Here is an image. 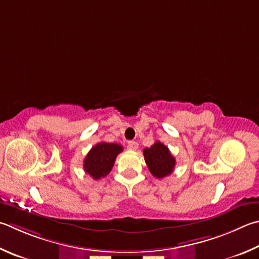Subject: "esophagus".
I'll use <instances>...</instances> for the list:
<instances>
[{
	"label": "esophagus",
	"mask_w": 259,
	"mask_h": 259,
	"mask_svg": "<svg viewBox=\"0 0 259 259\" xmlns=\"http://www.w3.org/2000/svg\"><path fill=\"white\" fill-rule=\"evenodd\" d=\"M128 148H129L130 150L138 149V143H136V142H129V143H128Z\"/></svg>",
	"instance_id": "1"
}]
</instances>
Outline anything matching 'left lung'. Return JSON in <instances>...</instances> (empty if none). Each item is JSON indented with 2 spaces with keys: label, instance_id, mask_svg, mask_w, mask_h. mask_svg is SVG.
<instances>
[{
  "label": "left lung",
  "instance_id": "left-lung-1",
  "mask_svg": "<svg viewBox=\"0 0 259 259\" xmlns=\"http://www.w3.org/2000/svg\"><path fill=\"white\" fill-rule=\"evenodd\" d=\"M144 157L148 170L155 178L162 179L170 176L175 170L176 158L161 142H156L149 148H145Z\"/></svg>",
  "mask_w": 259,
  "mask_h": 259
}]
</instances>
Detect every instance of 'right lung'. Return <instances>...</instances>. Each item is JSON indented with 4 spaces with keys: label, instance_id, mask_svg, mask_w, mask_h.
Listing matches in <instances>:
<instances>
[{
    "label": "right lung",
    "instance_id": "obj_1",
    "mask_svg": "<svg viewBox=\"0 0 259 259\" xmlns=\"http://www.w3.org/2000/svg\"><path fill=\"white\" fill-rule=\"evenodd\" d=\"M123 147L113 143H98L89 150L86 158L83 159V170L93 179L106 177L114 165L115 158Z\"/></svg>",
    "mask_w": 259,
    "mask_h": 259
}]
</instances>
